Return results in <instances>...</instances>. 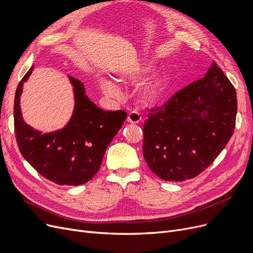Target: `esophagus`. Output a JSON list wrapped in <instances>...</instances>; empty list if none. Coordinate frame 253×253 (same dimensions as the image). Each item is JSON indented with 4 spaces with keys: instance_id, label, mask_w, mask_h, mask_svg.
Returning a JSON list of instances; mask_svg holds the SVG:
<instances>
[{
    "instance_id": "34e87169",
    "label": "esophagus",
    "mask_w": 253,
    "mask_h": 253,
    "mask_svg": "<svg viewBox=\"0 0 253 253\" xmlns=\"http://www.w3.org/2000/svg\"><path fill=\"white\" fill-rule=\"evenodd\" d=\"M141 115L137 111H130L127 115V122L129 124H139L141 122Z\"/></svg>"
}]
</instances>
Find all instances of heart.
<instances>
[{
  "instance_id": "obj_1",
  "label": "heart",
  "mask_w": 253,
  "mask_h": 253,
  "mask_svg": "<svg viewBox=\"0 0 253 253\" xmlns=\"http://www.w3.org/2000/svg\"><path fill=\"white\" fill-rule=\"evenodd\" d=\"M163 84H164L163 80H155L153 82L148 83L147 85L143 87V89L141 91L142 98L145 101L152 100L162 89ZM101 86H102L103 91L107 95H109V97H118V95L120 94V89L118 88V86L116 85L114 82H112L110 80L102 79L101 80Z\"/></svg>"
}]
</instances>
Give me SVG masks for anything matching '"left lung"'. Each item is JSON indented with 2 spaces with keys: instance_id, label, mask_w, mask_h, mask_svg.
<instances>
[{
  "instance_id": "obj_1",
  "label": "left lung",
  "mask_w": 253,
  "mask_h": 253,
  "mask_svg": "<svg viewBox=\"0 0 253 253\" xmlns=\"http://www.w3.org/2000/svg\"><path fill=\"white\" fill-rule=\"evenodd\" d=\"M147 111L143 126L145 162L161 179L183 181L205 171L231 139L237 93L213 62L205 77Z\"/></svg>"
}]
</instances>
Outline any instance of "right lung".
<instances>
[{
    "mask_svg": "<svg viewBox=\"0 0 253 253\" xmlns=\"http://www.w3.org/2000/svg\"><path fill=\"white\" fill-rule=\"evenodd\" d=\"M18 83L14 99V131L20 153L44 178L58 185H80L98 173L105 151L126 119V112L104 111L84 93L83 83L70 76L75 92V110L70 123L61 130L41 134L23 123Z\"/></svg>",
    "mask_w": 253,
    "mask_h": 253,
    "instance_id": "add662e5",
    "label": "right lung"
}]
</instances>
